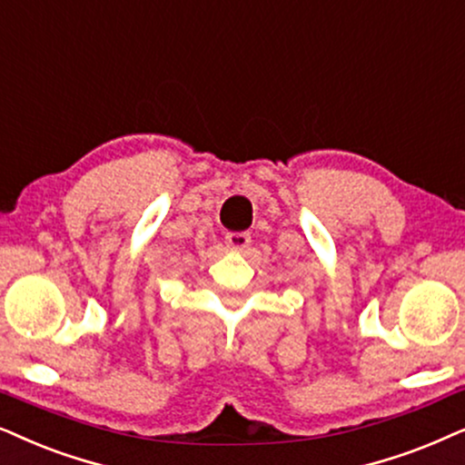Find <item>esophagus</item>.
I'll return each instance as SVG.
<instances>
[{"label":"esophagus","instance_id":"1","mask_svg":"<svg viewBox=\"0 0 465 465\" xmlns=\"http://www.w3.org/2000/svg\"><path fill=\"white\" fill-rule=\"evenodd\" d=\"M250 232H228L226 234V245L234 252H243L247 245H250Z\"/></svg>","mask_w":465,"mask_h":465}]
</instances>
